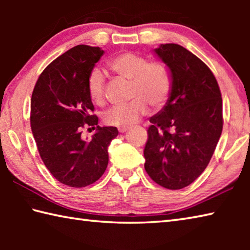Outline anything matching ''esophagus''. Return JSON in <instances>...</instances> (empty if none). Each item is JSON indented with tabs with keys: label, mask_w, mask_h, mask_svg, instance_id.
<instances>
[{
	"label": "esophagus",
	"mask_w": 250,
	"mask_h": 250,
	"mask_svg": "<svg viewBox=\"0 0 250 250\" xmlns=\"http://www.w3.org/2000/svg\"><path fill=\"white\" fill-rule=\"evenodd\" d=\"M128 126H119V128H118V131H119L120 133H125V131H128Z\"/></svg>",
	"instance_id": "obj_1"
}]
</instances>
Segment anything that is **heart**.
Wrapping results in <instances>:
<instances>
[{
  "label": "heart",
  "instance_id": "b5f03b06",
  "mask_svg": "<svg viewBox=\"0 0 250 250\" xmlns=\"http://www.w3.org/2000/svg\"><path fill=\"white\" fill-rule=\"evenodd\" d=\"M116 74L131 82L130 103L108 109L104 120L109 125L125 126L146 115L147 105L162 108L172 89V76L163 62H149L135 53H122L109 62ZM88 94L96 104L104 103V78L99 69H92L87 82Z\"/></svg>",
  "mask_w": 250,
  "mask_h": 250
}]
</instances>
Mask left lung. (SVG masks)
Instances as JSON below:
<instances>
[{
    "mask_svg": "<svg viewBox=\"0 0 250 250\" xmlns=\"http://www.w3.org/2000/svg\"><path fill=\"white\" fill-rule=\"evenodd\" d=\"M154 53L171 71L172 89L150 118L145 168L155 183L181 189L208 166L221 138L222 95L210 69L183 46L161 44Z\"/></svg>",
    "mask_w": 250,
    "mask_h": 250,
    "instance_id": "8db88e82",
    "label": "left lung"
}]
</instances>
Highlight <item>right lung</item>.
I'll list each match as a JSON object with an SVG mask.
<instances>
[{"mask_svg":"<svg viewBox=\"0 0 250 250\" xmlns=\"http://www.w3.org/2000/svg\"><path fill=\"white\" fill-rule=\"evenodd\" d=\"M100 47L77 45L46 67L31 100V128L46 167L61 183L84 188L95 183L108 166V146L118 135L116 126L98 125L87 82L104 55ZM96 130L91 141L81 129Z\"/></svg>","mask_w":250,"mask_h":250,"instance_id":"add662e5","label":"right lung"}]
</instances>
